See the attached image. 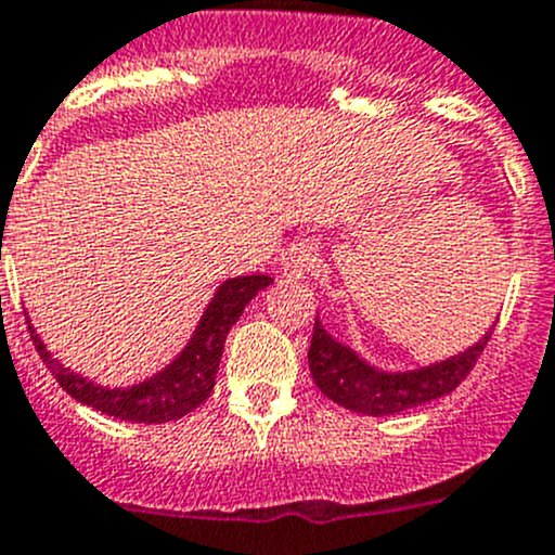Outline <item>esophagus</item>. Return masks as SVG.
Instances as JSON below:
<instances>
[{
    "mask_svg": "<svg viewBox=\"0 0 555 555\" xmlns=\"http://www.w3.org/2000/svg\"><path fill=\"white\" fill-rule=\"evenodd\" d=\"M315 270V254H312L307 245H299V248L291 250L283 261V275L291 280H301Z\"/></svg>",
    "mask_w": 555,
    "mask_h": 555,
    "instance_id": "esophagus-1",
    "label": "esophagus"
}]
</instances>
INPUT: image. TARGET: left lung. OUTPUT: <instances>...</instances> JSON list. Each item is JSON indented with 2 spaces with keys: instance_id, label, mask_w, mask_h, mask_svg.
<instances>
[{
  "instance_id": "left-lung-1",
  "label": "left lung",
  "mask_w": 555,
  "mask_h": 555,
  "mask_svg": "<svg viewBox=\"0 0 555 555\" xmlns=\"http://www.w3.org/2000/svg\"><path fill=\"white\" fill-rule=\"evenodd\" d=\"M491 334L493 328H488L486 337L477 339L469 350L424 370L380 372L361 361L348 345L337 343L315 318L307 361L315 386L332 402L361 415H393L456 391L477 364Z\"/></svg>"
}]
</instances>
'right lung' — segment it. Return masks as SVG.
Returning <instances> with one entry per match:
<instances>
[{"mask_svg": "<svg viewBox=\"0 0 555 555\" xmlns=\"http://www.w3.org/2000/svg\"><path fill=\"white\" fill-rule=\"evenodd\" d=\"M270 283V275H245L227 280L218 288V294L212 296L210 305H207L205 315H202L199 326H196L194 337L185 345L183 353L172 364L164 366L158 375H153L151 380L137 383L131 388H102L96 383L86 380V377L75 375L73 370L59 364L48 353L42 339L31 328V323L29 332L31 339H35L37 353L46 361V366L56 377L59 386L69 397L78 399L80 404H89L99 413L113 415V418L120 421H131V424H167V421H178L189 415L191 410H196L210 397L229 328L243 315L245 305Z\"/></svg>", "mask_w": 555, "mask_h": 555, "instance_id": "1", "label": "right lung"}]
</instances>
